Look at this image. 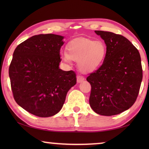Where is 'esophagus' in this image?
I'll return each mask as SVG.
<instances>
[{
    "label": "esophagus",
    "mask_w": 149,
    "mask_h": 149,
    "mask_svg": "<svg viewBox=\"0 0 149 149\" xmlns=\"http://www.w3.org/2000/svg\"><path fill=\"white\" fill-rule=\"evenodd\" d=\"M85 80V78L83 77V76H81V75H78L77 77V82L78 84H80V83H81L84 81Z\"/></svg>",
    "instance_id": "34e87169"
}]
</instances>
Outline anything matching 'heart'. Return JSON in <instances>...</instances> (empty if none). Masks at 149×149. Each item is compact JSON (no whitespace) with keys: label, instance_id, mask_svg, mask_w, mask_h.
Returning <instances> with one entry per match:
<instances>
[{"label":"heart","instance_id":"obj_1","mask_svg":"<svg viewBox=\"0 0 149 149\" xmlns=\"http://www.w3.org/2000/svg\"><path fill=\"white\" fill-rule=\"evenodd\" d=\"M67 52H62V59L69 62H77V67L83 73H91L101 65L107 56V47L102 42L87 39H76L66 47Z\"/></svg>","mask_w":149,"mask_h":149}]
</instances>
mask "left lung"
<instances>
[{
	"label": "left lung",
	"instance_id": "left-lung-1",
	"mask_svg": "<svg viewBox=\"0 0 149 149\" xmlns=\"http://www.w3.org/2000/svg\"><path fill=\"white\" fill-rule=\"evenodd\" d=\"M95 33L104 41L107 52L101 66L87 77L91 85L89 104L98 114H119L137 99L143 79L140 54L122 35Z\"/></svg>",
	"mask_w": 149,
	"mask_h": 149
}]
</instances>
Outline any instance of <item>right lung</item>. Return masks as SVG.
I'll list each match as a JSON object with an SVG mask.
<instances>
[{"label":"right lung","mask_w":149,"mask_h":149,"mask_svg":"<svg viewBox=\"0 0 149 149\" xmlns=\"http://www.w3.org/2000/svg\"><path fill=\"white\" fill-rule=\"evenodd\" d=\"M64 37L34 35L15 49L9 67L12 93L17 104L42 118L62 109L67 93L76 84L74 71L60 69V48Z\"/></svg>","instance_id":"obj_1"}]
</instances>
